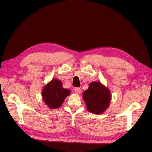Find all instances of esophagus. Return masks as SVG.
<instances>
[{
	"instance_id": "esophagus-1",
	"label": "esophagus",
	"mask_w": 152,
	"mask_h": 152,
	"mask_svg": "<svg viewBox=\"0 0 152 152\" xmlns=\"http://www.w3.org/2000/svg\"><path fill=\"white\" fill-rule=\"evenodd\" d=\"M75 93H76L77 94H79L81 93V90H80V88H78V87L75 88Z\"/></svg>"
}]
</instances>
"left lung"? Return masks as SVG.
<instances>
[{"instance_id": "1", "label": "left lung", "mask_w": 152, "mask_h": 152, "mask_svg": "<svg viewBox=\"0 0 152 152\" xmlns=\"http://www.w3.org/2000/svg\"><path fill=\"white\" fill-rule=\"evenodd\" d=\"M86 110L94 114L104 113L110 104L111 94L107 87L100 82H92L83 93Z\"/></svg>"}]
</instances>
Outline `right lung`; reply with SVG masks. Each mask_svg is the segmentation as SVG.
<instances>
[{
  "label": "right lung",
  "instance_id": "right-lung-1",
  "mask_svg": "<svg viewBox=\"0 0 152 152\" xmlns=\"http://www.w3.org/2000/svg\"><path fill=\"white\" fill-rule=\"evenodd\" d=\"M71 91L62 87V82L53 79L46 84L42 90V98L49 109L60 107Z\"/></svg>",
  "mask_w": 152,
  "mask_h": 152
}]
</instances>
